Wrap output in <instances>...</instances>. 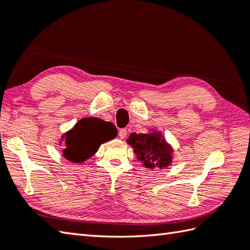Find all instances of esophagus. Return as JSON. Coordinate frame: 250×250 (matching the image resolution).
Here are the masks:
<instances>
[{
    "instance_id": "34e87169",
    "label": "esophagus",
    "mask_w": 250,
    "mask_h": 250,
    "mask_svg": "<svg viewBox=\"0 0 250 250\" xmlns=\"http://www.w3.org/2000/svg\"><path fill=\"white\" fill-rule=\"evenodd\" d=\"M118 135H119L120 139H125L126 136V130L125 129H120Z\"/></svg>"
}]
</instances>
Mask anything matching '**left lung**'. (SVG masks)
Returning a JSON list of instances; mask_svg holds the SVG:
<instances>
[{"label":"left lung","instance_id":"left-lung-1","mask_svg":"<svg viewBox=\"0 0 250 250\" xmlns=\"http://www.w3.org/2000/svg\"><path fill=\"white\" fill-rule=\"evenodd\" d=\"M132 146L136 158L146 168L164 169L172 163V147L166 142L161 132L154 130L150 133H131L126 140Z\"/></svg>","mask_w":250,"mask_h":250}]
</instances>
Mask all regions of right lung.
<instances>
[{
	"mask_svg": "<svg viewBox=\"0 0 250 250\" xmlns=\"http://www.w3.org/2000/svg\"><path fill=\"white\" fill-rule=\"evenodd\" d=\"M116 126L95 117L82 118L62 135L66 147L62 155L71 163H83L94 155L100 146L117 136Z\"/></svg>",
	"mask_w": 250,
	"mask_h": 250,
	"instance_id": "right-lung-1",
	"label": "right lung"
}]
</instances>
